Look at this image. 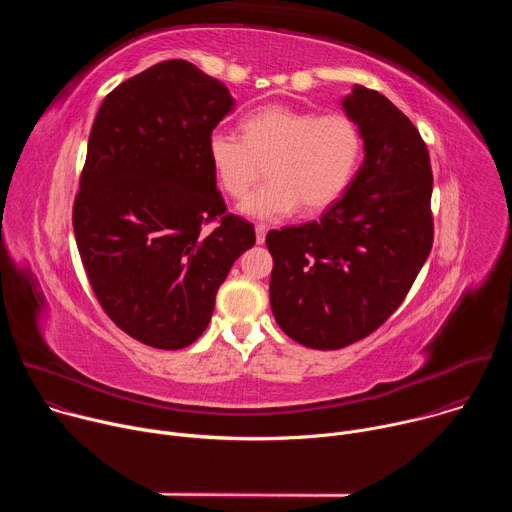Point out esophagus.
<instances>
[{
  "mask_svg": "<svg viewBox=\"0 0 512 512\" xmlns=\"http://www.w3.org/2000/svg\"><path fill=\"white\" fill-rule=\"evenodd\" d=\"M255 233H257V245H263V243H265V235H267V227L259 223V225L255 227Z\"/></svg>",
  "mask_w": 512,
  "mask_h": 512,
  "instance_id": "obj_1",
  "label": "esophagus"
}]
</instances>
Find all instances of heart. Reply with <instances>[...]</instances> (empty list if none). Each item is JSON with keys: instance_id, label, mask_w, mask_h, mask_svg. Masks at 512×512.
Segmentation results:
<instances>
[{"instance_id": "b5f03b06", "label": "heart", "mask_w": 512, "mask_h": 512, "mask_svg": "<svg viewBox=\"0 0 512 512\" xmlns=\"http://www.w3.org/2000/svg\"><path fill=\"white\" fill-rule=\"evenodd\" d=\"M243 135L214 129L206 154L214 178L231 198H245L267 164V184L241 212L279 221L302 204L308 212L328 208L346 190L362 152L356 121L340 111L314 113L273 103L241 121Z\"/></svg>"}]
</instances>
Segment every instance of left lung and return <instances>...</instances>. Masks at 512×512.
Returning <instances> with one entry per match:
<instances>
[{"label": "left lung", "mask_w": 512, "mask_h": 512, "mask_svg": "<svg viewBox=\"0 0 512 512\" xmlns=\"http://www.w3.org/2000/svg\"><path fill=\"white\" fill-rule=\"evenodd\" d=\"M364 162L320 221L269 231L271 312L298 344L338 350L373 334L403 304L433 245L429 152L381 93L342 101Z\"/></svg>", "instance_id": "obj_1"}]
</instances>
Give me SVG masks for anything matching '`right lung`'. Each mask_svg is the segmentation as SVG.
Segmentation results:
<instances>
[{"instance_id": "right-lung-1", "label": "right lung", "mask_w": 512, "mask_h": 512, "mask_svg": "<svg viewBox=\"0 0 512 512\" xmlns=\"http://www.w3.org/2000/svg\"><path fill=\"white\" fill-rule=\"evenodd\" d=\"M233 105L221 81L164 60L115 87L95 117L72 227L101 308L141 344H192L255 245V227L227 212L206 154Z\"/></svg>"}]
</instances>
